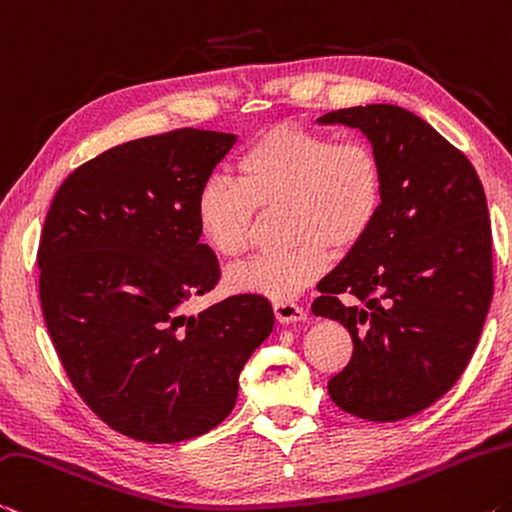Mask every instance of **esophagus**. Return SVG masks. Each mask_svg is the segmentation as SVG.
<instances>
[{
	"mask_svg": "<svg viewBox=\"0 0 512 512\" xmlns=\"http://www.w3.org/2000/svg\"><path fill=\"white\" fill-rule=\"evenodd\" d=\"M274 315L279 324H297L306 320V311L299 304H295V301H276Z\"/></svg>",
	"mask_w": 512,
	"mask_h": 512,
	"instance_id": "1",
	"label": "esophagus"
}]
</instances>
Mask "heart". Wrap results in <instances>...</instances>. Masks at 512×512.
I'll use <instances>...</instances> for the list:
<instances>
[{
  "instance_id": "heart-1",
  "label": "heart",
  "mask_w": 512,
  "mask_h": 512,
  "mask_svg": "<svg viewBox=\"0 0 512 512\" xmlns=\"http://www.w3.org/2000/svg\"><path fill=\"white\" fill-rule=\"evenodd\" d=\"M238 181L211 177L195 199L199 238L220 258H240L254 240L258 211L286 208L281 254L226 274L231 292L286 301L320 279L329 245L349 251L372 231L383 204V165L363 140H335L301 127L267 129L240 154Z\"/></svg>"
}]
</instances>
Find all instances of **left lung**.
<instances>
[{"instance_id":"1","label":"left lung","mask_w":512,"mask_h":512,"mask_svg":"<svg viewBox=\"0 0 512 512\" xmlns=\"http://www.w3.org/2000/svg\"><path fill=\"white\" fill-rule=\"evenodd\" d=\"M317 122L358 129L383 165L372 231L313 301L354 340L329 395L363 420L397 422L449 392L481 338L492 301L488 201L465 154L406 108H340Z\"/></svg>"}]
</instances>
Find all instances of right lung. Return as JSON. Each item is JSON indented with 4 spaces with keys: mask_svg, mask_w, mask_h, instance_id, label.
Returning a JSON list of instances; mask_svg holds the SVG:
<instances>
[{
    "mask_svg": "<svg viewBox=\"0 0 512 512\" xmlns=\"http://www.w3.org/2000/svg\"><path fill=\"white\" fill-rule=\"evenodd\" d=\"M236 140L179 129L124 142L77 167L47 213V331L92 413L133 440L172 445L224 422L242 367L274 329L258 295L186 313L220 279L195 199Z\"/></svg>",
    "mask_w": 512,
    "mask_h": 512,
    "instance_id": "right-lung-1",
    "label": "right lung"
}]
</instances>
